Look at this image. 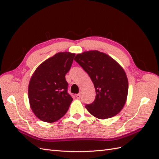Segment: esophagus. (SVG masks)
I'll use <instances>...</instances> for the list:
<instances>
[{
    "instance_id": "1",
    "label": "esophagus",
    "mask_w": 159,
    "mask_h": 159,
    "mask_svg": "<svg viewBox=\"0 0 159 159\" xmlns=\"http://www.w3.org/2000/svg\"><path fill=\"white\" fill-rule=\"evenodd\" d=\"M76 98H77L78 99H80V93H78V94H76Z\"/></svg>"
}]
</instances>
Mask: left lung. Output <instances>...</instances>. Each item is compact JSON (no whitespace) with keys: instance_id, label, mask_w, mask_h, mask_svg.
Wrapping results in <instances>:
<instances>
[{"instance_id":"left-lung-1","label":"left lung","mask_w":159,"mask_h":159,"mask_svg":"<svg viewBox=\"0 0 159 159\" xmlns=\"http://www.w3.org/2000/svg\"><path fill=\"white\" fill-rule=\"evenodd\" d=\"M74 60L89 74L96 89L95 100L86 104L87 110L101 120L119 113L126 102L128 91L123 67L112 57L98 50L78 54Z\"/></svg>"}]
</instances>
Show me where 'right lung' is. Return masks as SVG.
<instances>
[{
    "label": "right lung",
    "instance_id": "right-lung-1",
    "mask_svg": "<svg viewBox=\"0 0 159 159\" xmlns=\"http://www.w3.org/2000/svg\"><path fill=\"white\" fill-rule=\"evenodd\" d=\"M75 56L74 53L55 54L38 67L29 81L30 107L42 121L52 123L61 119L68 110L73 98L67 93L66 74Z\"/></svg>",
    "mask_w": 159,
    "mask_h": 159
}]
</instances>
